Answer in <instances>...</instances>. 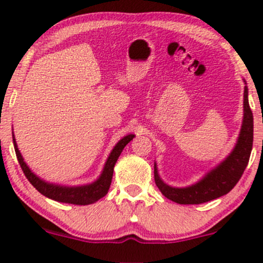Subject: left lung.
<instances>
[{
    "label": "left lung",
    "instance_id": "obj_1",
    "mask_svg": "<svg viewBox=\"0 0 263 263\" xmlns=\"http://www.w3.org/2000/svg\"><path fill=\"white\" fill-rule=\"evenodd\" d=\"M245 81V80H243ZM246 84V81H245ZM253 142V116L249 105V89L243 90V119L234 149L215 168L208 172L197 183L176 188L161 179L155 163V182L165 198L178 204H203L228 194L240 180L247 167Z\"/></svg>",
    "mask_w": 263,
    "mask_h": 263
}]
</instances>
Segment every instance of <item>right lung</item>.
I'll list each match as a JSON object with an SVG mask.
<instances>
[{"label": "right lung", "mask_w": 263, "mask_h": 263, "mask_svg": "<svg viewBox=\"0 0 263 263\" xmlns=\"http://www.w3.org/2000/svg\"><path fill=\"white\" fill-rule=\"evenodd\" d=\"M12 137H13V146L14 151H16V156L18 162H20L21 168H22L23 173L29 180V183L38 190L41 194L44 197L53 199V200L59 201V203H68V204H75V205H89L92 203H96L104 198L107 194L108 188L111 185V180H112L114 174V167L116 164L117 159H119L120 155L125 148L126 144L129 141L134 140L135 135H127L121 138L111 151L110 156L107 157L106 162H105L104 170H102L100 177L95 180V182L90 184H84V185H75V186H68V185H60V184H54L45 182V180L41 179L37 174H34L29 170L27 163L23 159L22 155H21L20 149H18L16 138H14L13 132H12Z\"/></svg>", "instance_id": "1"}]
</instances>
